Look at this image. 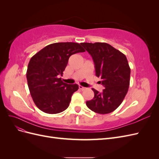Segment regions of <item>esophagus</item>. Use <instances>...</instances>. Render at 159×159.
<instances>
[{
	"mask_svg": "<svg viewBox=\"0 0 159 159\" xmlns=\"http://www.w3.org/2000/svg\"><path fill=\"white\" fill-rule=\"evenodd\" d=\"M79 89L83 91V90H85L86 88H84V87H83V86H81V85H79Z\"/></svg>",
	"mask_w": 159,
	"mask_h": 159,
	"instance_id": "esophagus-1",
	"label": "esophagus"
}]
</instances>
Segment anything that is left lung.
<instances>
[{
	"instance_id": "1",
	"label": "left lung",
	"mask_w": 159,
	"mask_h": 159,
	"mask_svg": "<svg viewBox=\"0 0 159 159\" xmlns=\"http://www.w3.org/2000/svg\"><path fill=\"white\" fill-rule=\"evenodd\" d=\"M91 56L95 75L105 87L103 92L92 88L93 99L86 102L89 109L99 114L113 112L121 104L127 93L131 69L125 55L104 42L80 44Z\"/></svg>"
}]
</instances>
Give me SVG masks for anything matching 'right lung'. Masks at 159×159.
I'll list each match as a JSON object with an SVG mask.
<instances>
[{
  "label": "right lung",
  "instance_id": "add662e5",
  "mask_svg": "<svg viewBox=\"0 0 159 159\" xmlns=\"http://www.w3.org/2000/svg\"><path fill=\"white\" fill-rule=\"evenodd\" d=\"M85 50L78 43L58 42L48 45L33 56L28 63L26 78L32 99L42 111L56 114L68 107L77 84L63 82L60 75L69 57Z\"/></svg>",
  "mask_w": 159,
  "mask_h": 159
}]
</instances>
